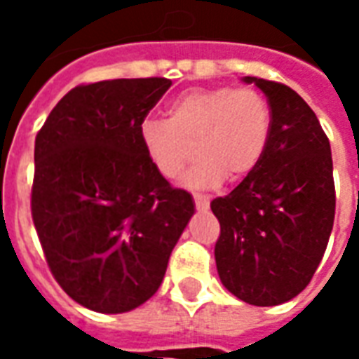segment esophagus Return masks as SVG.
<instances>
[{"label": "esophagus", "instance_id": "34e87169", "mask_svg": "<svg viewBox=\"0 0 359 359\" xmlns=\"http://www.w3.org/2000/svg\"><path fill=\"white\" fill-rule=\"evenodd\" d=\"M194 202L198 210H208L210 208V198L203 194H194Z\"/></svg>", "mask_w": 359, "mask_h": 359}]
</instances>
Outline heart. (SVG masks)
Listing matches in <instances>:
<instances>
[{"instance_id":"b5f03b06","label":"heart","mask_w":359,"mask_h":359,"mask_svg":"<svg viewBox=\"0 0 359 359\" xmlns=\"http://www.w3.org/2000/svg\"><path fill=\"white\" fill-rule=\"evenodd\" d=\"M271 107L256 88H192L169 103V118L146 117L138 126L144 154L161 177H184L190 188H213L242 180L262 163L271 138Z\"/></svg>"}]
</instances>
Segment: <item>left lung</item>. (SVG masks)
I'll return each mask as SVG.
<instances>
[{"label": "left lung", "instance_id": "8db88e82", "mask_svg": "<svg viewBox=\"0 0 359 359\" xmlns=\"http://www.w3.org/2000/svg\"><path fill=\"white\" fill-rule=\"evenodd\" d=\"M267 95L271 138L262 163L231 194L215 198V262L229 292L278 306L309 285L334 221L331 144L292 88L246 76Z\"/></svg>", "mask_w": 359, "mask_h": 359}]
</instances>
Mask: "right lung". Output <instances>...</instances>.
<instances>
[{
  "label": "right lung",
  "mask_w": 359,
  "mask_h": 359,
  "mask_svg": "<svg viewBox=\"0 0 359 359\" xmlns=\"http://www.w3.org/2000/svg\"><path fill=\"white\" fill-rule=\"evenodd\" d=\"M171 81L81 84L36 134L30 210L51 275L74 302L123 313L149 300L194 213L144 154L138 126Z\"/></svg>",
  "instance_id": "add662e5"
}]
</instances>
